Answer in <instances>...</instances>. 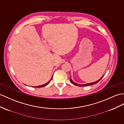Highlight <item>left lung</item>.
Returning <instances> with one entry per match:
<instances>
[{"mask_svg":"<svg viewBox=\"0 0 124 124\" xmlns=\"http://www.w3.org/2000/svg\"><path fill=\"white\" fill-rule=\"evenodd\" d=\"M104 76H102V77H101L100 79H98V80H97V81H95V82H93V83H88V84H77V83H76L75 82H74V81H72V79H71V77H70V81H71V83H72L74 84V85H76V86H90V85H94V84H96V83H97L98 82H99V81H100L101 79H102V78L104 77Z\"/></svg>","mask_w":124,"mask_h":124,"instance_id":"left-lung-1","label":"left lung"}]
</instances>
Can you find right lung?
<instances>
[{
  "label": "right lung",
  "mask_w": 124,
  "mask_h": 124,
  "mask_svg": "<svg viewBox=\"0 0 124 124\" xmlns=\"http://www.w3.org/2000/svg\"><path fill=\"white\" fill-rule=\"evenodd\" d=\"M53 76L52 77V78H50V80L48 81V82H47V83H46L45 84H44V85H40V86H34V87H36V88H39V87H45V86H46V85H47L48 84H49V83H50V81H51V80L52 79V78H53Z\"/></svg>",
  "instance_id": "obj_1"
}]
</instances>
